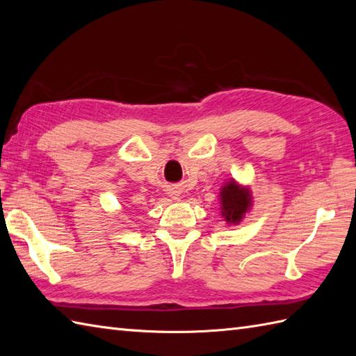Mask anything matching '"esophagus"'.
<instances>
[{"label": "esophagus", "instance_id": "1", "mask_svg": "<svg viewBox=\"0 0 356 356\" xmlns=\"http://www.w3.org/2000/svg\"><path fill=\"white\" fill-rule=\"evenodd\" d=\"M170 194H171L172 199H179V193H177V191H171Z\"/></svg>", "mask_w": 356, "mask_h": 356}]
</instances>
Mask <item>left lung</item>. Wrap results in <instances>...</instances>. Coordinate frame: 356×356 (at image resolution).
Segmentation results:
<instances>
[{"instance_id": "1", "label": "left lung", "mask_w": 356, "mask_h": 356, "mask_svg": "<svg viewBox=\"0 0 356 356\" xmlns=\"http://www.w3.org/2000/svg\"><path fill=\"white\" fill-rule=\"evenodd\" d=\"M220 216L228 225H238L252 208L251 188L240 185L236 179L225 182L218 193Z\"/></svg>"}]
</instances>
